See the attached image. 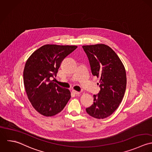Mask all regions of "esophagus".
Instances as JSON below:
<instances>
[{
	"instance_id": "1",
	"label": "esophagus",
	"mask_w": 152,
	"mask_h": 152,
	"mask_svg": "<svg viewBox=\"0 0 152 152\" xmlns=\"http://www.w3.org/2000/svg\"><path fill=\"white\" fill-rule=\"evenodd\" d=\"M72 92H73L74 94H76V95H78V94H79L80 93L79 91H75V90L72 91Z\"/></svg>"
}]
</instances>
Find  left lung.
Masks as SVG:
<instances>
[{
  "mask_svg": "<svg viewBox=\"0 0 152 152\" xmlns=\"http://www.w3.org/2000/svg\"><path fill=\"white\" fill-rule=\"evenodd\" d=\"M82 48L89 61L92 75L100 78V91L93 95V104L86 110L94 118L104 119L110 116L121 103L126 88V70L109 46L97 44Z\"/></svg>",
  "mask_w": 152,
  "mask_h": 152,
  "instance_id": "1",
  "label": "left lung"
}]
</instances>
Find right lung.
Segmentation results:
<instances>
[{
    "label": "right lung",
    "mask_w": 152,
    "mask_h": 152,
    "mask_svg": "<svg viewBox=\"0 0 152 152\" xmlns=\"http://www.w3.org/2000/svg\"><path fill=\"white\" fill-rule=\"evenodd\" d=\"M76 46L46 45L29 58L23 71V83L32 106L40 114L53 116L61 112L71 97L67 89L53 82L61 62Z\"/></svg>",
    "instance_id": "1"
}]
</instances>
